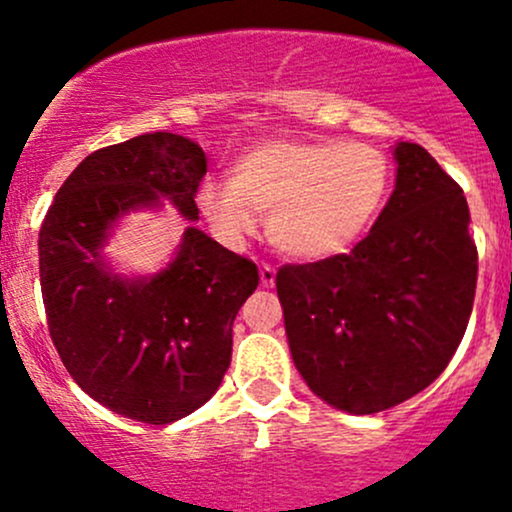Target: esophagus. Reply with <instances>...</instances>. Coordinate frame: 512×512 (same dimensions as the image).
Wrapping results in <instances>:
<instances>
[{
  "mask_svg": "<svg viewBox=\"0 0 512 512\" xmlns=\"http://www.w3.org/2000/svg\"><path fill=\"white\" fill-rule=\"evenodd\" d=\"M274 277H277V270H274L270 262H262V265H260L262 287H274Z\"/></svg>",
  "mask_w": 512,
  "mask_h": 512,
  "instance_id": "esophagus-1",
  "label": "esophagus"
}]
</instances>
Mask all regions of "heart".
I'll return each mask as SVG.
<instances>
[{
    "mask_svg": "<svg viewBox=\"0 0 512 512\" xmlns=\"http://www.w3.org/2000/svg\"><path fill=\"white\" fill-rule=\"evenodd\" d=\"M387 191L385 152L373 144L316 139L252 147L235 161L228 184L206 181L196 201L223 240H245L257 230V215H265L279 250L321 260L368 230Z\"/></svg>",
    "mask_w": 512,
    "mask_h": 512,
    "instance_id": "1",
    "label": "heart"
}]
</instances>
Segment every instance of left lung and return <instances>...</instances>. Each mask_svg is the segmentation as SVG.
<instances>
[{
    "label": "left lung",
    "instance_id": "8db88e82",
    "mask_svg": "<svg viewBox=\"0 0 512 512\" xmlns=\"http://www.w3.org/2000/svg\"><path fill=\"white\" fill-rule=\"evenodd\" d=\"M397 184L351 252L277 272L289 348L311 392L351 414L390 410L444 373L478 277L469 203L424 147H395Z\"/></svg>",
    "mask_w": 512,
    "mask_h": 512
}]
</instances>
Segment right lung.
<instances>
[{"instance_id":"add662e5","label":"right lung","mask_w":512,"mask_h":512,"mask_svg":"<svg viewBox=\"0 0 512 512\" xmlns=\"http://www.w3.org/2000/svg\"><path fill=\"white\" fill-rule=\"evenodd\" d=\"M206 154L171 132L139 134L85 157L39 233L48 333L71 378L122 417L169 424L208 402L233 355V321L260 284L255 262L186 228L152 279L105 270L100 247L120 215L169 198L188 220Z\"/></svg>"}]
</instances>
